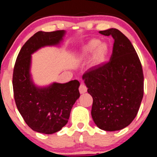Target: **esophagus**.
Masks as SVG:
<instances>
[{
	"mask_svg": "<svg viewBox=\"0 0 157 157\" xmlns=\"http://www.w3.org/2000/svg\"><path fill=\"white\" fill-rule=\"evenodd\" d=\"M79 92H80L81 94H83L84 93V92H86V90H87V88H86V86H85L84 84H81L80 86H79Z\"/></svg>",
	"mask_w": 157,
	"mask_h": 157,
	"instance_id": "esophagus-1",
	"label": "esophagus"
}]
</instances>
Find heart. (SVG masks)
Returning <instances> with one entry per match:
<instances>
[{
	"label": "heart",
	"instance_id": "heart-1",
	"mask_svg": "<svg viewBox=\"0 0 157 157\" xmlns=\"http://www.w3.org/2000/svg\"><path fill=\"white\" fill-rule=\"evenodd\" d=\"M108 53V47L105 43H101L99 39L90 40L85 45L81 52V57L86 58L92 55L91 63L92 65H99L105 61Z\"/></svg>",
	"mask_w": 157,
	"mask_h": 157
}]
</instances>
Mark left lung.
Here are the masks:
<instances>
[{
  "instance_id": "1",
  "label": "left lung",
  "mask_w": 157,
  "mask_h": 157,
  "mask_svg": "<svg viewBox=\"0 0 157 157\" xmlns=\"http://www.w3.org/2000/svg\"><path fill=\"white\" fill-rule=\"evenodd\" d=\"M114 43L108 63L88 70L82 78L93 98L92 119L100 129L116 131L127 127L138 114L144 92L142 65L132 43L121 31H100Z\"/></svg>"
}]
</instances>
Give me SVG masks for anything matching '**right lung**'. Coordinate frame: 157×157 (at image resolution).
<instances>
[{
	"mask_svg": "<svg viewBox=\"0 0 157 157\" xmlns=\"http://www.w3.org/2000/svg\"><path fill=\"white\" fill-rule=\"evenodd\" d=\"M64 34V30L35 33L23 45L13 67L12 84L17 109L29 127L44 134L57 132L66 124L80 96L77 80L54 83L46 88L36 87L30 80L32 54L44 46L59 44Z\"/></svg>",
	"mask_w": 157,
	"mask_h": 157,
	"instance_id": "1",
	"label": "right lung"
}]
</instances>
